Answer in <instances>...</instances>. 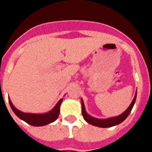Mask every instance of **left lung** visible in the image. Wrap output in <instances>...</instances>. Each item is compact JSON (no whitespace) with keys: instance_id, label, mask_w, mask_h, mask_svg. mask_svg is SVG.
Segmentation results:
<instances>
[{"instance_id":"8db88e82","label":"left lung","mask_w":152,"mask_h":152,"mask_svg":"<svg viewBox=\"0 0 152 152\" xmlns=\"http://www.w3.org/2000/svg\"><path fill=\"white\" fill-rule=\"evenodd\" d=\"M136 94L137 92L135 93V97L133 98V100L128 107V109L125 111L124 113L119 115V116H116V117H113L110 118V119H96V118L92 117L90 115L87 113L85 110V107H84V102L83 100L81 99V106H82V116L84 119H85V121L88 123L89 124L93 125L94 126H97V127H101V128H108V127H112V126H116V125L119 124V123H123L125 119L127 118V116L129 115L130 112H131L132 109L133 107L134 104L135 103V100H136Z\"/></svg>"}]
</instances>
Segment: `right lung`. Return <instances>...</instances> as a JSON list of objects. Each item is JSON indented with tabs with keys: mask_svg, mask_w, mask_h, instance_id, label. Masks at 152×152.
Listing matches in <instances>:
<instances>
[{
	"mask_svg": "<svg viewBox=\"0 0 152 152\" xmlns=\"http://www.w3.org/2000/svg\"><path fill=\"white\" fill-rule=\"evenodd\" d=\"M62 100L63 99H61L58 102L57 104L55 106V107L52 109V110L43 114L26 113L20 111L17 108H15L14 106L13 105V103L10 100V99H9V103H10L12 110L20 119L27 123L28 124L31 125V126H42L49 124L51 123H53L57 119L58 116L59 115L60 106H61Z\"/></svg>",
	"mask_w": 152,
	"mask_h": 152,
	"instance_id": "right-lung-1",
	"label": "right lung"
}]
</instances>
